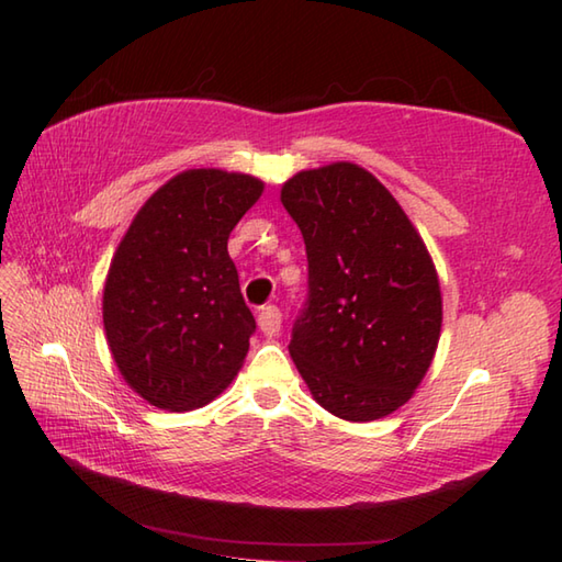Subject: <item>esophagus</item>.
I'll return each instance as SVG.
<instances>
[{"mask_svg":"<svg viewBox=\"0 0 562 562\" xmlns=\"http://www.w3.org/2000/svg\"><path fill=\"white\" fill-rule=\"evenodd\" d=\"M280 326H282V314H280V308L274 306V304H268V306H262L260 308V314H258V328L266 333V336H278L280 333Z\"/></svg>","mask_w":562,"mask_h":562,"instance_id":"obj_1","label":"esophagus"}]
</instances>
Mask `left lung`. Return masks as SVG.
<instances>
[{
  "label": "left lung",
  "instance_id": "1",
  "mask_svg": "<svg viewBox=\"0 0 562 562\" xmlns=\"http://www.w3.org/2000/svg\"><path fill=\"white\" fill-rule=\"evenodd\" d=\"M282 205L306 246V300L290 355L314 398L350 423L413 396L437 350L441 294L423 238L389 190L355 164L302 171Z\"/></svg>",
  "mask_w": 562,
  "mask_h": 562
}]
</instances>
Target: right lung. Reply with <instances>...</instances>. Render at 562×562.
<instances>
[{
  "label": "right lung",
  "mask_w": 562,
  "mask_h": 562,
  "mask_svg": "<svg viewBox=\"0 0 562 562\" xmlns=\"http://www.w3.org/2000/svg\"><path fill=\"white\" fill-rule=\"evenodd\" d=\"M260 193L258 178L244 173H178L145 202L115 250L105 338L127 384L157 408H200L244 362L256 318L226 241Z\"/></svg>",
  "instance_id": "obj_1"
}]
</instances>
